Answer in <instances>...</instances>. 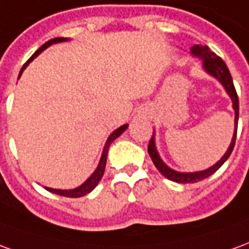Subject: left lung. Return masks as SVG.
I'll return each mask as SVG.
<instances>
[{
  "mask_svg": "<svg viewBox=\"0 0 249 249\" xmlns=\"http://www.w3.org/2000/svg\"><path fill=\"white\" fill-rule=\"evenodd\" d=\"M190 53H192V56L197 57V59L202 60V68H204V71L208 75L214 77L216 80H218V83L225 89V92L228 93V96L232 100V107H233L234 110V130L231 144H229L228 150L225 151V154L213 166L208 167L205 170H200V172L193 173L177 172V170H174L172 167L167 166L166 163L162 161V158L160 157V153H158L156 146V133L153 131V137L150 139L149 146H147V151H149L150 157H151L154 165H156V167L160 170L162 176H165L167 179L178 182V184H190V182L193 184V182H198L201 179L212 176L213 173L217 172L218 169L223 166V163L228 160L231 153H232V150L234 147L236 133H237V121H239V98H237V93H236V89H234L233 86V80H232V76H231V72H229L227 64L224 63L223 59L218 57L217 54L213 53L212 51L208 48L206 45H198V44H196V45H193L190 48Z\"/></svg>",
  "mask_w": 249,
  "mask_h": 249,
  "instance_id": "8db88e82",
  "label": "left lung"
}]
</instances>
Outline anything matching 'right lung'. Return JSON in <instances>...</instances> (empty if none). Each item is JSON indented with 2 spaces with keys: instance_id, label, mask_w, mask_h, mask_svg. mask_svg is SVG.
<instances>
[{
  "instance_id": "add662e5",
  "label": "right lung",
  "mask_w": 249,
  "mask_h": 249,
  "mask_svg": "<svg viewBox=\"0 0 249 249\" xmlns=\"http://www.w3.org/2000/svg\"><path fill=\"white\" fill-rule=\"evenodd\" d=\"M70 38H65V37H56V38H52V40H49V41H47V43L44 44V45H41L40 48L37 49L35 53L32 54V57L28 61H26L25 64H24V67H22V70H21L20 72V76L22 75V71L25 70L26 67H28V64L31 63V61H33V59H36L38 54L43 52L44 49H47L48 47H51L52 44H57V43H63V41H68ZM18 76V77H20ZM128 127V124H123V126H121L119 128H116L115 131H112V134H111L110 137L107 138V141H106V144L105 147H103V153H102V157H100V161H99V165H98V167L95 169V172L89 176V177L83 182L80 186H77V188H75V189H53V188H48V186H45V189L48 190V192H51V193H54V195H60V196H64V197H83V196L88 195L89 192H92L93 189H95V186L99 184V181L102 179V177H103V173H105V169H106V162H107V154H108V149H110V144L115 141L119 135H122V134L126 131V128Z\"/></svg>"
}]
</instances>
